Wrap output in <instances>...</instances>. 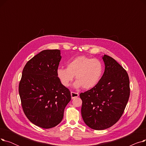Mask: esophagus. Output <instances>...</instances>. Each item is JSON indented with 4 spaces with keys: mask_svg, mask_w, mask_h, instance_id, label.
Masks as SVG:
<instances>
[{
    "mask_svg": "<svg viewBox=\"0 0 146 146\" xmlns=\"http://www.w3.org/2000/svg\"><path fill=\"white\" fill-rule=\"evenodd\" d=\"M79 95V94L78 93H76L74 92H71V96H72V99H74L75 98L78 97Z\"/></svg>",
    "mask_w": 146,
    "mask_h": 146,
    "instance_id": "obj_1",
    "label": "esophagus"
}]
</instances>
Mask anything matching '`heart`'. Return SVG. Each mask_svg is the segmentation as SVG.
Segmentation results:
<instances>
[{
	"label": "heart",
	"instance_id": "1",
	"mask_svg": "<svg viewBox=\"0 0 146 146\" xmlns=\"http://www.w3.org/2000/svg\"><path fill=\"white\" fill-rule=\"evenodd\" d=\"M104 72V66L100 60L86 56H79L67 63V68L60 67L57 74L62 85L67 87L75 76L74 88L85 89L95 87L100 81Z\"/></svg>",
	"mask_w": 146,
	"mask_h": 146
}]
</instances>
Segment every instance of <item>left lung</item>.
Segmentation results:
<instances>
[{
	"mask_svg": "<svg viewBox=\"0 0 146 146\" xmlns=\"http://www.w3.org/2000/svg\"><path fill=\"white\" fill-rule=\"evenodd\" d=\"M105 71L97 85L81 93V113L85 123L92 129L108 128L119 119L129 96L128 75L116 60L104 55Z\"/></svg>",
	"mask_w": 146,
	"mask_h": 146,
	"instance_id": "left-lung-1",
	"label": "left lung"
}]
</instances>
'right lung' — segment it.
Here are the masks:
<instances>
[{
  "label": "right lung",
  "mask_w": 146,
  "mask_h": 146,
  "mask_svg": "<svg viewBox=\"0 0 146 146\" xmlns=\"http://www.w3.org/2000/svg\"><path fill=\"white\" fill-rule=\"evenodd\" d=\"M59 50H45L25 64L19 85L23 110L28 119L42 128L54 127L62 121L70 92L62 85L57 70Z\"/></svg>",
  "instance_id": "1"
}]
</instances>
